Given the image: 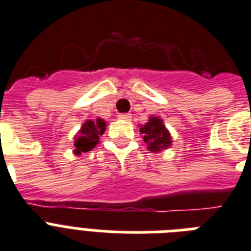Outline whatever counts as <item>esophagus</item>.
I'll return each mask as SVG.
<instances>
[{"instance_id":"esophagus-1","label":"esophagus","mask_w":251,"mask_h":251,"mask_svg":"<svg viewBox=\"0 0 251 251\" xmlns=\"http://www.w3.org/2000/svg\"><path fill=\"white\" fill-rule=\"evenodd\" d=\"M119 119L124 120V121H130V120H131V116H130L129 113H121V115H119Z\"/></svg>"}]
</instances>
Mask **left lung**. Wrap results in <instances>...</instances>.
Here are the masks:
<instances>
[{
	"label": "left lung",
	"instance_id": "obj_1",
	"mask_svg": "<svg viewBox=\"0 0 251 251\" xmlns=\"http://www.w3.org/2000/svg\"><path fill=\"white\" fill-rule=\"evenodd\" d=\"M139 131L147 144V150L153 153H158L172 147V134L164 125V120L157 116H151L148 122L140 126Z\"/></svg>",
	"mask_w": 251,
	"mask_h": 251
}]
</instances>
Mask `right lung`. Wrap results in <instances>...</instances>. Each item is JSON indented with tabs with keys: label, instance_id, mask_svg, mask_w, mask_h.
Instances as JSON below:
<instances>
[{
	"label": "right lung",
	"instance_id": "right-lung-1",
	"mask_svg": "<svg viewBox=\"0 0 251 251\" xmlns=\"http://www.w3.org/2000/svg\"><path fill=\"white\" fill-rule=\"evenodd\" d=\"M105 120L98 117L97 120H86L81 129L75 135V150L73 153L78 156L83 152H89L99 143V136L104 134Z\"/></svg>",
	"mask_w": 251,
	"mask_h": 251
}]
</instances>
